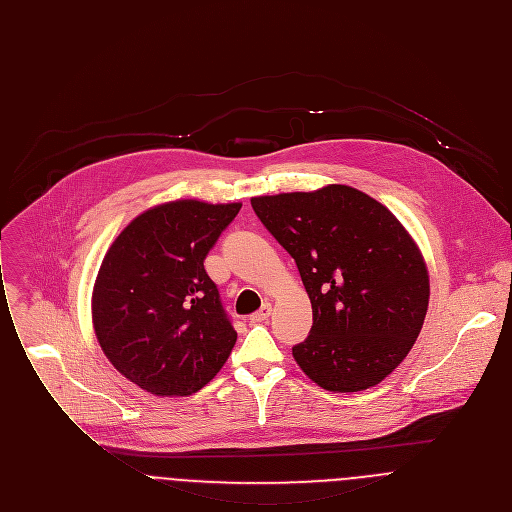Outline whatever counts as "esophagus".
I'll use <instances>...</instances> for the list:
<instances>
[{"mask_svg":"<svg viewBox=\"0 0 512 512\" xmlns=\"http://www.w3.org/2000/svg\"><path fill=\"white\" fill-rule=\"evenodd\" d=\"M270 315H272V304H270V302H264L262 309L250 317V323H254V325L264 323V321H268Z\"/></svg>","mask_w":512,"mask_h":512,"instance_id":"obj_1","label":"esophagus"}]
</instances>
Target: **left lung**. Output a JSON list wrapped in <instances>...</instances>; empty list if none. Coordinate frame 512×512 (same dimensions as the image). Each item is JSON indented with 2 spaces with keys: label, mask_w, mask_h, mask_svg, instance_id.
Returning a JSON list of instances; mask_svg holds the SVG:
<instances>
[{
  "label": "left lung",
  "mask_w": 512,
  "mask_h": 512,
  "mask_svg": "<svg viewBox=\"0 0 512 512\" xmlns=\"http://www.w3.org/2000/svg\"><path fill=\"white\" fill-rule=\"evenodd\" d=\"M250 201L311 298V335L292 347L298 367L333 393L381 383L410 353L428 313V264L412 234L351 185Z\"/></svg>",
  "instance_id": "obj_1"
}]
</instances>
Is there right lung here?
Instances as JSON below:
<instances>
[{
  "instance_id": "1",
  "label": "right lung",
  "mask_w": 512,
  "mask_h": 512,
  "mask_svg": "<svg viewBox=\"0 0 512 512\" xmlns=\"http://www.w3.org/2000/svg\"><path fill=\"white\" fill-rule=\"evenodd\" d=\"M242 203L175 199L133 218L100 262L92 329L113 367L141 389L191 395L228 361L236 331L203 258Z\"/></svg>"
}]
</instances>
